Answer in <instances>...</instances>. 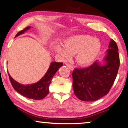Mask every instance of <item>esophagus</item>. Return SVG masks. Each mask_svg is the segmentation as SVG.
<instances>
[{
  "instance_id": "esophagus-1",
  "label": "esophagus",
  "mask_w": 128,
  "mask_h": 128,
  "mask_svg": "<svg viewBox=\"0 0 128 128\" xmlns=\"http://www.w3.org/2000/svg\"><path fill=\"white\" fill-rule=\"evenodd\" d=\"M67 66L71 70H74V68H73V67H72V65H70V64H67Z\"/></svg>"
}]
</instances>
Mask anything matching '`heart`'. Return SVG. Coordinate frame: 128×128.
Wrapping results in <instances>:
<instances>
[{
    "label": "heart",
    "mask_w": 128,
    "mask_h": 128,
    "mask_svg": "<svg viewBox=\"0 0 128 128\" xmlns=\"http://www.w3.org/2000/svg\"><path fill=\"white\" fill-rule=\"evenodd\" d=\"M101 47V42L98 38L88 35H76L66 39L64 46L56 45L55 50L63 60L68 59L71 55L74 54L77 64L86 66L95 60Z\"/></svg>",
    "instance_id": "b5f03b06"
}]
</instances>
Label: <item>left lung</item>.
Segmentation results:
<instances>
[{
    "label": "left lung",
    "instance_id": "obj_1",
    "mask_svg": "<svg viewBox=\"0 0 128 128\" xmlns=\"http://www.w3.org/2000/svg\"><path fill=\"white\" fill-rule=\"evenodd\" d=\"M101 61L90 67L75 68L72 73L74 94L82 101L93 102L109 93L115 80L120 61L118 47L113 40Z\"/></svg>",
    "mask_w": 128,
    "mask_h": 128
}]
</instances>
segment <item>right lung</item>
Listing matches in <instances>:
<instances>
[{"label":"right lung","instance_id":"1","mask_svg":"<svg viewBox=\"0 0 128 128\" xmlns=\"http://www.w3.org/2000/svg\"><path fill=\"white\" fill-rule=\"evenodd\" d=\"M30 26H28L24 30L19 31L16 35V37L21 34H23L25 32L30 30ZM62 62H52L50 64L49 68L42 78L36 83L31 84L23 85L15 81L11 77L9 73V77L10 78L11 84L16 91L19 94L26 98L34 100H41L46 97L49 93V86L51 80L61 66H62Z\"/></svg>","mask_w":128,"mask_h":128}]
</instances>
